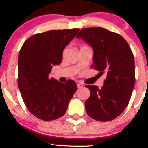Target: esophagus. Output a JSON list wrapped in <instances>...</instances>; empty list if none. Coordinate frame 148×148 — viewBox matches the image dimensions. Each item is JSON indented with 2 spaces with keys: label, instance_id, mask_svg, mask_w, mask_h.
<instances>
[{
  "label": "esophagus",
  "instance_id": "obj_1",
  "mask_svg": "<svg viewBox=\"0 0 148 148\" xmlns=\"http://www.w3.org/2000/svg\"><path fill=\"white\" fill-rule=\"evenodd\" d=\"M77 88H82L83 86V85L82 84H79V83H78L77 84Z\"/></svg>",
  "mask_w": 148,
  "mask_h": 148
}]
</instances>
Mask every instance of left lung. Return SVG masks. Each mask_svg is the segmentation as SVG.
I'll list each match as a JSON object with an SVG mask.
<instances>
[{"label": "left lung", "instance_id": "left-lung-1", "mask_svg": "<svg viewBox=\"0 0 148 148\" xmlns=\"http://www.w3.org/2000/svg\"><path fill=\"white\" fill-rule=\"evenodd\" d=\"M92 46L93 65L104 86H86L90 96L85 102L86 112L96 121H112L128 106L135 86V61L127 42L119 34L102 27L84 28L77 36Z\"/></svg>", "mask_w": 148, "mask_h": 148}]
</instances>
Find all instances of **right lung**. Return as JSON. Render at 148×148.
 Wrapping results in <instances>:
<instances>
[{"mask_svg":"<svg viewBox=\"0 0 148 148\" xmlns=\"http://www.w3.org/2000/svg\"><path fill=\"white\" fill-rule=\"evenodd\" d=\"M79 29L50 30L36 34L22 46L18 58V86L26 107L41 120L57 119L64 114L77 90L76 83L62 84L49 75L61 63L62 52Z\"/></svg>","mask_w":148,"mask_h":148,"instance_id":"1","label":"right lung"}]
</instances>
